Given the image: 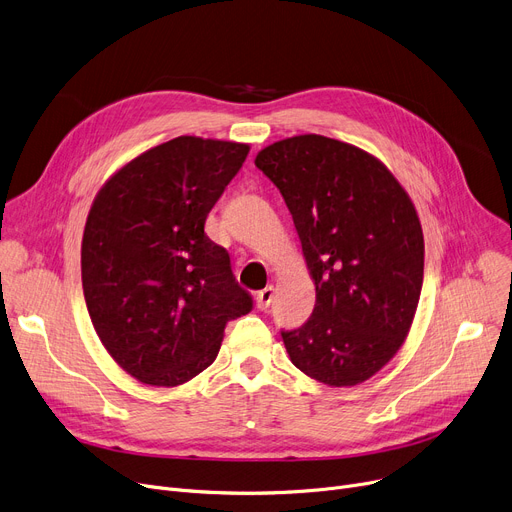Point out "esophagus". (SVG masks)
<instances>
[{"label":"esophagus","mask_w":512,"mask_h":512,"mask_svg":"<svg viewBox=\"0 0 512 512\" xmlns=\"http://www.w3.org/2000/svg\"><path fill=\"white\" fill-rule=\"evenodd\" d=\"M274 286H265L263 290L257 292V309L261 311H267L270 309V305L274 303Z\"/></svg>","instance_id":"34e87169"}]
</instances>
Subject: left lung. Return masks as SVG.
<instances>
[{
	"instance_id": "obj_1",
	"label": "left lung",
	"mask_w": 512,
	"mask_h": 512,
	"mask_svg": "<svg viewBox=\"0 0 512 512\" xmlns=\"http://www.w3.org/2000/svg\"><path fill=\"white\" fill-rule=\"evenodd\" d=\"M292 215L315 280V307L282 330L290 361L328 386H355L405 342L423 284L417 211L388 168L321 134L257 153Z\"/></svg>"
}]
</instances>
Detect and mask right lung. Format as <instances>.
<instances>
[{"label": "right lung", "instance_id": "add662e5", "mask_svg": "<svg viewBox=\"0 0 512 512\" xmlns=\"http://www.w3.org/2000/svg\"><path fill=\"white\" fill-rule=\"evenodd\" d=\"M249 145L178 137L132 159L89 211L80 267L93 328L114 361L149 386L207 369L228 321L247 315L224 247L205 220Z\"/></svg>", "mask_w": 512, "mask_h": 512}]
</instances>
